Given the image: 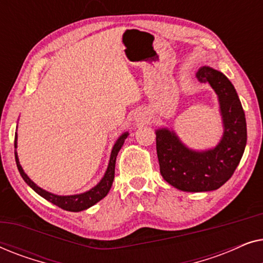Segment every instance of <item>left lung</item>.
Returning <instances> with one entry per match:
<instances>
[{"instance_id":"1","label":"left lung","mask_w":263,"mask_h":263,"mask_svg":"<svg viewBox=\"0 0 263 263\" xmlns=\"http://www.w3.org/2000/svg\"><path fill=\"white\" fill-rule=\"evenodd\" d=\"M197 79L208 82L219 97L224 136L214 149L194 152L174 132L157 130L160 174L168 184L183 192H211L229 181L238 166L247 145V122L242 104L231 81L220 71L202 67Z\"/></svg>"}]
</instances>
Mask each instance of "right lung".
Segmentation results:
<instances>
[{
    "mask_svg": "<svg viewBox=\"0 0 263 263\" xmlns=\"http://www.w3.org/2000/svg\"><path fill=\"white\" fill-rule=\"evenodd\" d=\"M127 136H128V133H124L123 135L120 136V139L117 140L116 143H115L112 152H111L109 166H107V170L105 172V175H104L102 181H100L95 188H92L91 190H88V192H86L84 194H79V195H71V196H59V195H55V194L46 192V190H43L42 188H39V186L35 185L34 183L27 177V175L24 172L23 167H21V165L19 163V159H17V154L15 151L14 153H15V161H16L17 170H19L21 177L24 178V181L26 182L35 193L39 194L42 197H44L45 200L50 201L51 203L56 204L57 207L69 212H80V211L87 210V208H89L91 206H93V204L99 202L102 199H104V197L107 195V193L110 192L111 185H112V182L115 178L116 157L118 152H120L121 147L123 146L124 140L127 139ZM14 147L16 148V133H15V140H14Z\"/></svg>",
    "mask_w": 263,
    "mask_h": 263,
    "instance_id": "1",
    "label": "right lung"
}]
</instances>
